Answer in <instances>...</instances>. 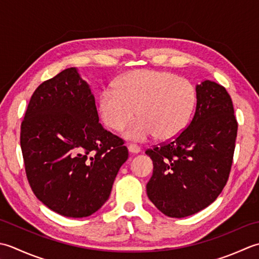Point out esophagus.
Returning <instances> with one entry per match:
<instances>
[{"label":"esophagus","instance_id":"1","mask_svg":"<svg viewBox=\"0 0 259 259\" xmlns=\"http://www.w3.org/2000/svg\"><path fill=\"white\" fill-rule=\"evenodd\" d=\"M127 147H128V152L132 153V154H137V153H140L141 151L140 146H137L135 144H128Z\"/></svg>","mask_w":259,"mask_h":259}]
</instances>
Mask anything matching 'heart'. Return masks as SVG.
I'll return each instance as SVG.
<instances>
[{
    "instance_id": "heart-1",
    "label": "heart",
    "mask_w": 259,
    "mask_h": 259,
    "mask_svg": "<svg viewBox=\"0 0 259 259\" xmlns=\"http://www.w3.org/2000/svg\"><path fill=\"white\" fill-rule=\"evenodd\" d=\"M196 103V89L188 79L168 71L139 69L125 73L115 89L99 95L98 112L103 123L116 132L137 115L140 119L124 133L130 140L156 135L157 140L168 141L187 128Z\"/></svg>"
}]
</instances>
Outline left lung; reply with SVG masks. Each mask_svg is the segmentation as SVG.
<instances>
[{
	"instance_id": "8db88e82",
	"label": "left lung",
	"mask_w": 259,
	"mask_h": 259,
	"mask_svg": "<svg viewBox=\"0 0 259 259\" xmlns=\"http://www.w3.org/2000/svg\"><path fill=\"white\" fill-rule=\"evenodd\" d=\"M191 123L176 139L146 150L153 161L147 197L162 213L184 218L212 203L233 164L238 124L226 88L204 80L197 85Z\"/></svg>"
}]
</instances>
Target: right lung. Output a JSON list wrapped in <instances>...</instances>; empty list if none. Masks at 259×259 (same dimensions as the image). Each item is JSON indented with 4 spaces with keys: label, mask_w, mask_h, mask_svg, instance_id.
I'll list each match as a JSON object with an SVG mask.
<instances>
[{
    "label": "right lung",
    "mask_w": 259,
    "mask_h": 259,
    "mask_svg": "<svg viewBox=\"0 0 259 259\" xmlns=\"http://www.w3.org/2000/svg\"><path fill=\"white\" fill-rule=\"evenodd\" d=\"M95 97L76 68L35 89L21 124L26 178L35 197L65 217L93 214L128 159L120 137L99 123Z\"/></svg>",
    "instance_id": "1"
}]
</instances>
